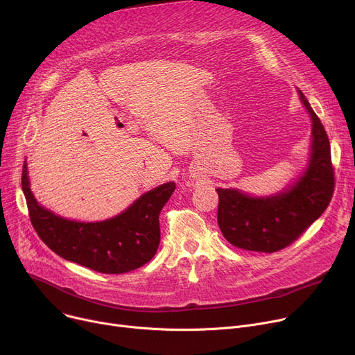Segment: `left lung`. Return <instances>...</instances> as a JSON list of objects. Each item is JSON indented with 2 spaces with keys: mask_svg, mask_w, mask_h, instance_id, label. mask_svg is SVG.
Returning <instances> with one entry per match:
<instances>
[{
  "mask_svg": "<svg viewBox=\"0 0 355 355\" xmlns=\"http://www.w3.org/2000/svg\"><path fill=\"white\" fill-rule=\"evenodd\" d=\"M297 95L309 114V157L302 173L282 191L250 196L237 189H216L218 227L233 246L273 253L289 246L320 218L334 193L331 146L325 129L304 93Z\"/></svg>",
  "mask_w": 355,
  "mask_h": 355,
  "instance_id": "1",
  "label": "left lung"
}]
</instances>
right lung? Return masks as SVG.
<instances>
[{
  "label": "right lung",
  "mask_w": 355,
  "mask_h": 355,
  "mask_svg": "<svg viewBox=\"0 0 355 355\" xmlns=\"http://www.w3.org/2000/svg\"><path fill=\"white\" fill-rule=\"evenodd\" d=\"M31 225L60 257L101 273L119 275L144 266L159 246V213L175 190L170 181L146 191L122 213L102 221H76L58 216L35 200L27 170L21 175Z\"/></svg>",
  "instance_id": "right-lung-1"
}]
</instances>
